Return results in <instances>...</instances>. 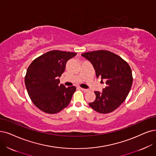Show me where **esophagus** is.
I'll list each match as a JSON object with an SVG mask.
<instances>
[{
    "mask_svg": "<svg viewBox=\"0 0 156 156\" xmlns=\"http://www.w3.org/2000/svg\"><path fill=\"white\" fill-rule=\"evenodd\" d=\"M80 90H81L82 91H84V92H88V91H89V90L88 89H84V88H79Z\"/></svg>",
    "mask_w": 156,
    "mask_h": 156,
    "instance_id": "obj_1",
    "label": "esophagus"
}]
</instances>
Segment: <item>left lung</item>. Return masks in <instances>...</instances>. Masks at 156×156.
<instances>
[{
	"mask_svg": "<svg viewBox=\"0 0 156 156\" xmlns=\"http://www.w3.org/2000/svg\"><path fill=\"white\" fill-rule=\"evenodd\" d=\"M81 55L94 68L97 78L105 80L102 91H95L96 98L89 105L100 113L113 111L125 101L133 84L132 70L118 55L104 50L88 52Z\"/></svg>",
	"mask_w": 156,
	"mask_h": 156,
	"instance_id": "left-lung-1",
	"label": "left lung"
}]
</instances>
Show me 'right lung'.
<instances>
[{
  "label": "right lung",
  "instance_id": "obj_1",
  "mask_svg": "<svg viewBox=\"0 0 156 156\" xmlns=\"http://www.w3.org/2000/svg\"><path fill=\"white\" fill-rule=\"evenodd\" d=\"M76 53L52 51L35 59L28 67L25 84L31 101L41 111L57 113L69 104L75 86L65 88L59 77L65 72L66 64Z\"/></svg>",
  "mask_w": 156,
  "mask_h": 156
}]
</instances>
